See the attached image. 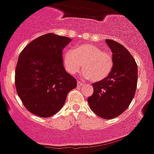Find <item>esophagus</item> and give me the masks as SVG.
Returning <instances> with one entry per match:
<instances>
[{
    "mask_svg": "<svg viewBox=\"0 0 154 154\" xmlns=\"http://www.w3.org/2000/svg\"><path fill=\"white\" fill-rule=\"evenodd\" d=\"M77 87H81V86H82L83 85V84L82 83V82H80V81H77Z\"/></svg>",
    "mask_w": 154,
    "mask_h": 154,
    "instance_id": "esophagus-1",
    "label": "esophagus"
}]
</instances>
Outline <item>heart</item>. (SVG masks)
<instances>
[{
  "label": "heart",
  "mask_w": 154,
  "mask_h": 154,
  "mask_svg": "<svg viewBox=\"0 0 154 154\" xmlns=\"http://www.w3.org/2000/svg\"><path fill=\"white\" fill-rule=\"evenodd\" d=\"M63 65L70 74L78 73L83 66L82 75L98 82L109 76L113 67L112 55L92 44L79 45L74 50H68L63 55Z\"/></svg>",
  "instance_id": "heart-1"
}]
</instances>
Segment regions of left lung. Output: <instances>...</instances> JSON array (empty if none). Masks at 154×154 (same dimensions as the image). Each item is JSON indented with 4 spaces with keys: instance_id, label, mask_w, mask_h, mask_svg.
Instances as JSON below:
<instances>
[{
    "instance_id": "8db88e82",
    "label": "left lung",
    "mask_w": 154,
    "mask_h": 154,
    "mask_svg": "<svg viewBox=\"0 0 154 154\" xmlns=\"http://www.w3.org/2000/svg\"><path fill=\"white\" fill-rule=\"evenodd\" d=\"M105 42L112 52V70L105 79L92 84L94 94L88 98V102L98 116L112 119L122 114L134 98L137 65L122 45L111 39Z\"/></svg>"
}]
</instances>
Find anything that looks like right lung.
Returning a JSON list of instances; mask_svg holds the SVG:
<instances>
[{
	"label": "right lung",
	"mask_w": 154,
	"mask_h": 154,
	"mask_svg": "<svg viewBox=\"0 0 154 154\" xmlns=\"http://www.w3.org/2000/svg\"><path fill=\"white\" fill-rule=\"evenodd\" d=\"M70 38L47 33L30 42L20 54L15 71V87L23 105L42 118L56 114L77 80L66 72L63 48Z\"/></svg>",
	"instance_id": "obj_1"
}]
</instances>
